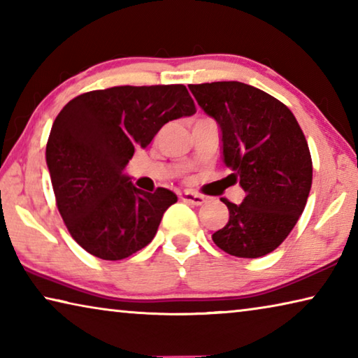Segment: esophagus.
<instances>
[{
	"label": "esophagus",
	"instance_id": "1",
	"mask_svg": "<svg viewBox=\"0 0 358 358\" xmlns=\"http://www.w3.org/2000/svg\"><path fill=\"white\" fill-rule=\"evenodd\" d=\"M181 199H183L186 203H191V205H202L205 202L203 196H201V194H194V192L181 194Z\"/></svg>",
	"mask_w": 358,
	"mask_h": 358
}]
</instances>
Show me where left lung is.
<instances>
[{"label": "left lung", "mask_w": 358, "mask_h": 358, "mask_svg": "<svg viewBox=\"0 0 358 358\" xmlns=\"http://www.w3.org/2000/svg\"><path fill=\"white\" fill-rule=\"evenodd\" d=\"M202 110L221 129L222 161L241 203L222 202L229 221L211 238L230 256L256 259L275 251L305 210L313 162L294 113L273 96L241 82L189 85Z\"/></svg>", "instance_id": "8db88e82"}]
</instances>
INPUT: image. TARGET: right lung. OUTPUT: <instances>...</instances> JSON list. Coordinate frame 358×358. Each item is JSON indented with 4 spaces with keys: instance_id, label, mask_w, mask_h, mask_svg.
Wrapping results in <instances>:
<instances>
[{
    "instance_id": "add662e5",
    "label": "right lung",
    "mask_w": 358,
    "mask_h": 358,
    "mask_svg": "<svg viewBox=\"0 0 358 358\" xmlns=\"http://www.w3.org/2000/svg\"><path fill=\"white\" fill-rule=\"evenodd\" d=\"M194 113L185 85L94 90L63 107L45 161L59 215L85 251L121 260L155 238L177 196L166 187L138 189L124 169L166 123Z\"/></svg>"
}]
</instances>
